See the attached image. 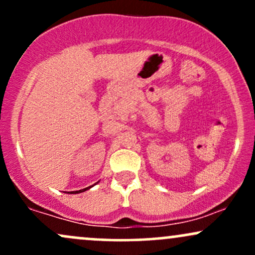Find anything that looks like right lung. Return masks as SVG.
I'll list each match as a JSON object with an SVG mask.
<instances>
[{"label": "right lung", "instance_id": "obj_1", "mask_svg": "<svg viewBox=\"0 0 255 255\" xmlns=\"http://www.w3.org/2000/svg\"><path fill=\"white\" fill-rule=\"evenodd\" d=\"M91 187H93V186L86 187V188H84V189H80V191H74V192H71V194H78V193H83V192H85V191H87V189H90Z\"/></svg>", "mask_w": 255, "mask_h": 255}]
</instances>
